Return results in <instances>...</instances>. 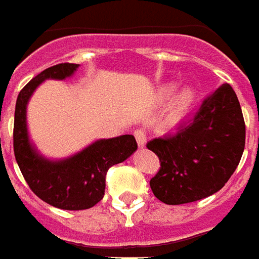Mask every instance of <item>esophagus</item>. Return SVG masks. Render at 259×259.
<instances>
[{
	"instance_id": "34e87169",
	"label": "esophagus",
	"mask_w": 259,
	"mask_h": 259,
	"mask_svg": "<svg viewBox=\"0 0 259 259\" xmlns=\"http://www.w3.org/2000/svg\"><path fill=\"white\" fill-rule=\"evenodd\" d=\"M133 135H135L136 140H137V144H139L140 147H144V146H146V143H147L146 132H144L143 129H136Z\"/></svg>"
}]
</instances>
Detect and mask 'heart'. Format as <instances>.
<instances>
[{"label":"heart","instance_id":"1","mask_svg":"<svg viewBox=\"0 0 259 259\" xmlns=\"http://www.w3.org/2000/svg\"><path fill=\"white\" fill-rule=\"evenodd\" d=\"M175 91V85L174 84H167L164 85L158 92V98L161 101H167L172 92ZM195 101H196V92L192 88L189 87H185L182 88L175 97H174L172 102L169 105V109H168V120L171 123H177L180 122L181 119L188 115V112L192 109V106L195 105Z\"/></svg>","mask_w":259,"mask_h":259}]
</instances>
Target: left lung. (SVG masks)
<instances>
[{
    "mask_svg": "<svg viewBox=\"0 0 259 259\" xmlns=\"http://www.w3.org/2000/svg\"><path fill=\"white\" fill-rule=\"evenodd\" d=\"M245 123L236 92L227 82L209 94L191 122L177 133L147 143L160 160L151 191L167 205L207 198L230 180L243 155Z\"/></svg>",
    "mask_w": 259,
    "mask_h": 259,
    "instance_id": "left-lung-1",
    "label": "left lung"
}]
</instances>
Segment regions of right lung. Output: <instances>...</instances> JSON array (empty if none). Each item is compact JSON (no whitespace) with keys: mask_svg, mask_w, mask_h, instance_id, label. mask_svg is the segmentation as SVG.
Returning a JSON list of instances; mask_svg holds the SVG:
<instances>
[{"mask_svg":"<svg viewBox=\"0 0 259 259\" xmlns=\"http://www.w3.org/2000/svg\"><path fill=\"white\" fill-rule=\"evenodd\" d=\"M78 64L61 63L49 67L23 87L15 105L14 153L23 178L36 196L64 210H84L95 206L105 195L108 169L124 161L137 148L132 135L98 140L67 160L49 161L36 153L26 130V104L36 87L48 78L64 79Z\"/></svg>","mask_w":259,"mask_h":259,"instance_id":"add662e5","label":"right lung"}]
</instances>
